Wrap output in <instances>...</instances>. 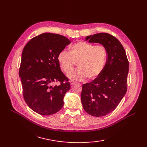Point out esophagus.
<instances>
[{
	"instance_id": "34e87169",
	"label": "esophagus",
	"mask_w": 147,
	"mask_h": 147,
	"mask_svg": "<svg viewBox=\"0 0 147 147\" xmlns=\"http://www.w3.org/2000/svg\"><path fill=\"white\" fill-rule=\"evenodd\" d=\"M69 82H70V83L71 85H74V84L75 83V82H74V81H72V80H70Z\"/></svg>"
}]
</instances>
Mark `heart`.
<instances>
[{
	"label": "heart",
	"mask_w": 147,
	"mask_h": 147,
	"mask_svg": "<svg viewBox=\"0 0 147 147\" xmlns=\"http://www.w3.org/2000/svg\"><path fill=\"white\" fill-rule=\"evenodd\" d=\"M107 50L102 45L83 41L75 43L70 47V52L61 51L57 61L64 72L69 73L77 62L79 68L68 74L73 80L82 81L86 77L94 80L103 70L107 60Z\"/></svg>",
	"instance_id": "heart-1"
}]
</instances>
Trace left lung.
Listing matches in <instances>:
<instances>
[{"label":"left lung","mask_w":147,"mask_h":147,"mask_svg":"<svg viewBox=\"0 0 147 147\" xmlns=\"http://www.w3.org/2000/svg\"><path fill=\"white\" fill-rule=\"evenodd\" d=\"M99 43L107 50V59L102 73L90 83L83 84L81 95L83 107L92 116H105L117 108L127 91L129 62L118 40L107 33L86 37L85 41Z\"/></svg>","instance_id":"8db88e82"}]
</instances>
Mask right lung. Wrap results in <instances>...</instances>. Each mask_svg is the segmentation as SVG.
Returning a JSON list of instances; mask_svg holds the SVG:
<instances>
[{"instance_id":"add662e5","label":"right lung","mask_w":147,"mask_h":147,"mask_svg":"<svg viewBox=\"0 0 147 147\" xmlns=\"http://www.w3.org/2000/svg\"><path fill=\"white\" fill-rule=\"evenodd\" d=\"M70 42L63 35L43 33L23 48L19 70L23 97L29 107L40 115L56 113L64 105L70 84L61 70L57 55ZM57 81L61 83L59 86L54 84Z\"/></svg>"}]
</instances>
